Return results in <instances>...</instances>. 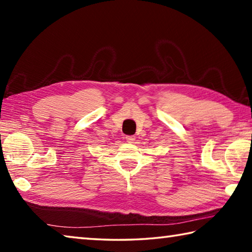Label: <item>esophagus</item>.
Instances as JSON below:
<instances>
[{"label": "esophagus", "instance_id": "1", "mask_svg": "<svg viewBox=\"0 0 252 252\" xmlns=\"http://www.w3.org/2000/svg\"><path fill=\"white\" fill-rule=\"evenodd\" d=\"M126 141L130 142V143H133L135 141V136L134 135H126Z\"/></svg>", "mask_w": 252, "mask_h": 252}]
</instances>
